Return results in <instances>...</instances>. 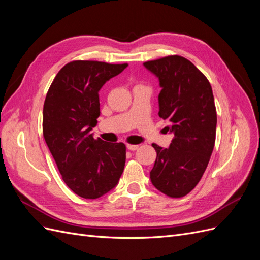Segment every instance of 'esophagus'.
Returning a JSON list of instances; mask_svg holds the SVG:
<instances>
[{"instance_id":"obj_1","label":"esophagus","mask_w":260,"mask_h":260,"mask_svg":"<svg viewBox=\"0 0 260 260\" xmlns=\"http://www.w3.org/2000/svg\"><path fill=\"white\" fill-rule=\"evenodd\" d=\"M127 148L129 149V151H137V149L139 148V145H132V144H128V145H127Z\"/></svg>"}]
</instances>
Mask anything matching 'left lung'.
<instances>
[{
    "instance_id": "obj_1",
    "label": "left lung",
    "mask_w": 260,
    "mask_h": 260,
    "mask_svg": "<svg viewBox=\"0 0 260 260\" xmlns=\"http://www.w3.org/2000/svg\"><path fill=\"white\" fill-rule=\"evenodd\" d=\"M159 80L158 115L174 135L170 146L155 143L149 172L153 185L169 198H183L200 182L216 141L217 113L211 85L192 62L179 55L145 61Z\"/></svg>"
}]
</instances>
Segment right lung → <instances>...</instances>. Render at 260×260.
Here are the masks:
<instances>
[{
	"instance_id": "add662e5",
	"label": "right lung",
	"mask_w": 260,
	"mask_h": 260,
	"mask_svg": "<svg viewBox=\"0 0 260 260\" xmlns=\"http://www.w3.org/2000/svg\"><path fill=\"white\" fill-rule=\"evenodd\" d=\"M128 64L74 60L62 67L43 106V137L67 186L83 199H99L117 185L125 145L94 139L99 91Z\"/></svg>"
}]
</instances>
